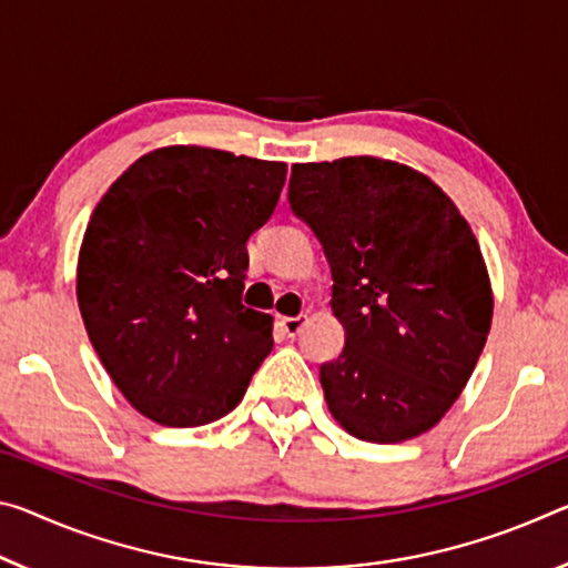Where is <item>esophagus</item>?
Listing matches in <instances>:
<instances>
[{"mask_svg": "<svg viewBox=\"0 0 568 568\" xmlns=\"http://www.w3.org/2000/svg\"><path fill=\"white\" fill-rule=\"evenodd\" d=\"M303 323H305V316H283L281 318V328L287 333V336L295 338L301 333Z\"/></svg>", "mask_w": 568, "mask_h": 568, "instance_id": "1", "label": "esophagus"}]
</instances>
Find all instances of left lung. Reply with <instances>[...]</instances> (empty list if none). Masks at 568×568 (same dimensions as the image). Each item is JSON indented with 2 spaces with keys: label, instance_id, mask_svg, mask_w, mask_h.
I'll return each mask as SVG.
<instances>
[{
  "label": "left lung",
  "instance_id": "8db88e82",
  "mask_svg": "<svg viewBox=\"0 0 568 568\" xmlns=\"http://www.w3.org/2000/svg\"><path fill=\"white\" fill-rule=\"evenodd\" d=\"M287 202L326 252L346 346L321 364L333 419L366 443L422 435L483 354L493 293L470 224L429 176L397 161L293 164Z\"/></svg>",
  "mask_w": 568,
  "mask_h": 568
}]
</instances>
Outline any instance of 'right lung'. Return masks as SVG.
Wrapping results in <instances>:
<instances>
[{"instance_id":"obj_1","label":"right lung","mask_w":568,"mask_h":568,"mask_svg":"<svg viewBox=\"0 0 568 568\" xmlns=\"http://www.w3.org/2000/svg\"><path fill=\"white\" fill-rule=\"evenodd\" d=\"M283 161L166 146L115 179L88 222L78 305L95 354L143 417H224L273 348V318L242 305L247 240L275 212Z\"/></svg>"}]
</instances>
